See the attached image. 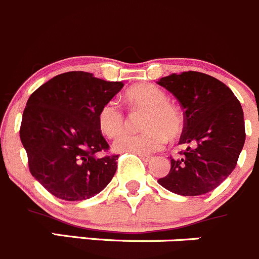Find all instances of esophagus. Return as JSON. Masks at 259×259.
I'll return each mask as SVG.
<instances>
[{
    "instance_id": "obj_1",
    "label": "esophagus",
    "mask_w": 259,
    "mask_h": 259,
    "mask_svg": "<svg viewBox=\"0 0 259 259\" xmlns=\"http://www.w3.org/2000/svg\"><path fill=\"white\" fill-rule=\"evenodd\" d=\"M138 156H140L141 158H142L143 161H145V162H148V161H151L152 160V156H148V155H142V153H137Z\"/></svg>"
}]
</instances>
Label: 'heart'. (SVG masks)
Returning a JSON list of instances; mask_svg holds the SVG:
<instances>
[{
    "label": "heart",
    "instance_id": "b5f03b06",
    "mask_svg": "<svg viewBox=\"0 0 259 259\" xmlns=\"http://www.w3.org/2000/svg\"><path fill=\"white\" fill-rule=\"evenodd\" d=\"M130 106L147 111L141 133H124L113 143L117 152L152 153L161 150L168 138L180 135L184 127L183 113L178 107L168 103L163 91L153 84H137L123 94ZM97 123L102 135L114 138L124 128V116L116 102H106L97 113Z\"/></svg>",
    "mask_w": 259,
    "mask_h": 259
}]
</instances>
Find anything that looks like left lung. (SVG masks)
<instances>
[{"mask_svg":"<svg viewBox=\"0 0 259 259\" xmlns=\"http://www.w3.org/2000/svg\"><path fill=\"white\" fill-rule=\"evenodd\" d=\"M184 109L183 156L171 160L158 184L178 195L210 193L232 174L245 141L244 116L232 91L214 76L198 71L158 79Z\"/></svg>","mask_w":259,"mask_h":259,"instance_id":"obj_1","label":"left lung"}]
</instances>
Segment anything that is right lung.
<instances>
[{"mask_svg": "<svg viewBox=\"0 0 259 259\" xmlns=\"http://www.w3.org/2000/svg\"><path fill=\"white\" fill-rule=\"evenodd\" d=\"M85 71H68L30 96L20 138L31 175L54 196L79 201L101 193L114 176L118 155L99 156L109 145L97 113L121 89Z\"/></svg>", "mask_w": 259, "mask_h": 259, "instance_id": "1", "label": "right lung"}]
</instances>
